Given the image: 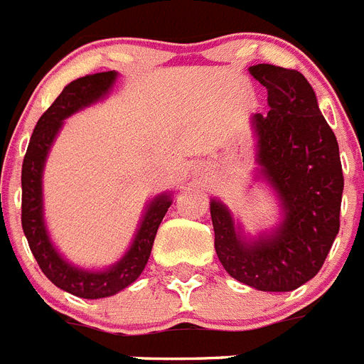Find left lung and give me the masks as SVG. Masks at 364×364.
Instances as JSON below:
<instances>
[{
	"label": "left lung",
	"mask_w": 364,
	"mask_h": 364,
	"mask_svg": "<svg viewBox=\"0 0 364 364\" xmlns=\"http://www.w3.org/2000/svg\"><path fill=\"white\" fill-rule=\"evenodd\" d=\"M249 73L267 90L269 105L265 115H252L256 179L271 188L280 217L273 228L249 235L226 203L211 198L215 250L239 282L291 291L318 274L341 228L338 141L299 70L259 63Z\"/></svg>",
	"instance_id": "left-lung-1"
}]
</instances>
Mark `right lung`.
Masks as SVG:
<instances>
[{
    "label": "right lung",
    "instance_id": "1",
    "mask_svg": "<svg viewBox=\"0 0 364 364\" xmlns=\"http://www.w3.org/2000/svg\"><path fill=\"white\" fill-rule=\"evenodd\" d=\"M115 80L117 73L108 70L82 76L65 85L54 105L37 121L22 164V228L29 249L50 282L82 299H102L119 294L140 277L151 254L156 230L172 205V192H161L151 198L144 209L129 250L105 269H85L70 264L52 243L44 220L43 194V173L48 153L63 129L65 119L106 99Z\"/></svg>",
    "mask_w": 364,
    "mask_h": 364
}]
</instances>
